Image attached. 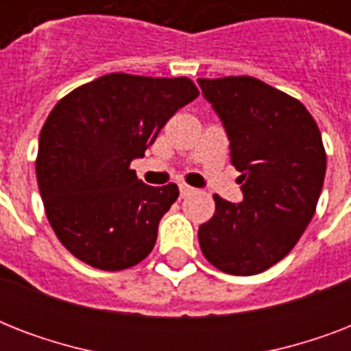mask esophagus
<instances>
[{"label": "esophagus", "mask_w": 351, "mask_h": 351, "mask_svg": "<svg viewBox=\"0 0 351 351\" xmlns=\"http://www.w3.org/2000/svg\"><path fill=\"white\" fill-rule=\"evenodd\" d=\"M195 191V187L187 186V184H180V195L182 197H187V195H191Z\"/></svg>", "instance_id": "1"}]
</instances>
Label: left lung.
Returning a JSON list of instances; mask_svg holds the SVG:
<instances>
[{"mask_svg":"<svg viewBox=\"0 0 351 351\" xmlns=\"http://www.w3.org/2000/svg\"><path fill=\"white\" fill-rule=\"evenodd\" d=\"M230 138L244 195H215V215L198 228L204 256L230 275H256L282 261L310 224L326 175L315 120L299 100L251 76L200 78Z\"/></svg>","mask_w":351,"mask_h":351,"instance_id":"left-lung-1","label":"left lung"}]
</instances>
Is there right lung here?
<instances>
[{"mask_svg": "<svg viewBox=\"0 0 351 351\" xmlns=\"http://www.w3.org/2000/svg\"><path fill=\"white\" fill-rule=\"evenodd\" d=\"M197 96L186 76L112 73L54 106L40 132L36 178L49 224L76 258L120 271L153 251L178 187L143 184L131 162Z\"/></svg>", "mask_w": 351, "mask_h": 351, "instance_id": "right-lung-1", "label": "right lung"}]
</instances>
